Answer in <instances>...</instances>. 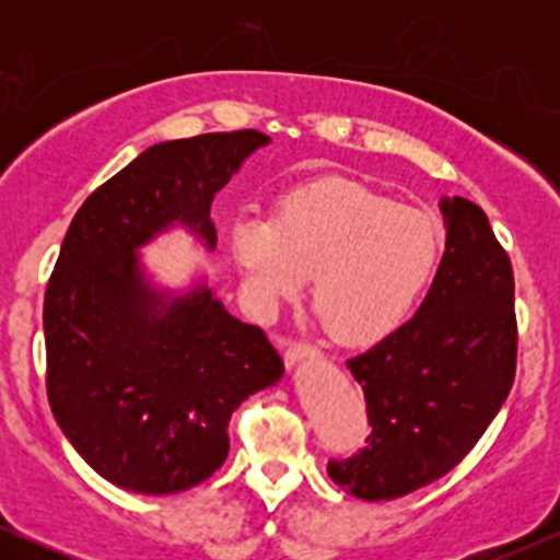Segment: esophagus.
Here are the masks:
<instances>
[{
    "instance_id": "esophagus-1",
    "label": "esophagus",
    "mask_w": 560,
    "mask_h": 560,
    "mask_svg": "<svg viewBox=\"0 0 560 560\" xmlns=\"http://www.w3.org/2000/svg\"><path fill=\"white\" fill-rule=\"evenodd\" d=\"M318 355H320L318 347L311 345V342H302V339H292V342H289L287 350H284V361L289 365L305 361V358H318Z\"/></svg>"
}]
</instances>
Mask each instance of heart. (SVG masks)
<instances>
[{
	"mask_svg": "<svg viewBox=\"0 0 560 560\" xmlns=\"http://www.w3.org/2000/svg\"><path fill=\"white\" fill-rule=\"evenodd\" d=\"M231 244L262 300L289 298L316 273L313 305L331 337L369 345L416 311L445 242L434 215L363 184L326 178L289 191L276 218H240Z\"/></svg>",
	"mask_w": 560,
	"mask_h": 560,
	"instance_id": "b5f03b06",
	"label": "heart"
}]
</instances>
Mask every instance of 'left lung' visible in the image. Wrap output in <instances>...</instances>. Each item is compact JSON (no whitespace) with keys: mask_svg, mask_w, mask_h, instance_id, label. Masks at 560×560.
<instances>
[{"mask_svg":"<svg viewBox=\"0 0 560 560\" xmlns=\"http://www.w3.org/2000/svg\"><path fill=\"white\" fill-rule=\"evenodd\" d=\"M445 255L421 302L350 358L371 434L329 477L363 500H395L442 479L471 453L516 376L513 266L479 205L442 199Z\"/></svg>","mask_w":560,"mask_h":560,"instance_id":"left-lung-1","label":"left lung"}]
</instances>
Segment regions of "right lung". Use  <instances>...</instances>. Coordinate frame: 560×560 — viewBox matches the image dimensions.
<instances>
[{
    "mask_svg": "<svg viewBox=\"0 0 560 560\" xmlns=\"http://www.w3.org/2000/svg\"><path fill=\"white\" fill-rule=\"evenodd\" d=\"M268 137L255 128L163 141L94 189L70 221L44 294L47 397L70 445L131 492L189 490L229 455V419L284 361L208 287L171 302L137 247L173 221L215 244L210 205Z\"/></svg>",
    "mask_w": 560,
    "mask_h": 560,
    "instance_id": "1",
    "label": "right lung"
}]
</instances>
